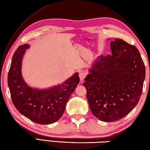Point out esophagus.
<instances>
[{"label":"esophagus","mask_w":150,"mask_h":150,"mask_svg":"<svg viewBox=\"0 0 150 150\" xmlns=\"http://www.w3.org/2000/svg\"><path fill=\"white\" fill-rule=\"evenodd\" d=\"M86 72H80V74H79V76H80V79L81 81H83L84 78L86 77Z\"/></svg>","instance_id":"1"}]
</instances>
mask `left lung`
I'll use <instances>...</instances> for the list:
<instances>
[{"mask_svg":"<svg viewBox=\"0 0 150 150\" xmlns=\"http://www.w3.org/2000/svg\"><path fill=\"white\" fill-rule=\"evenodd\" d=\"M112 55L95 59L84 79L91 112L105 122L117 121L137 105L146 76L138 49L121 39L110 42Z\"/></svg>","mask_w":150,"mask_h":150,"instance_id":"left-lung-1","label":"left lung"}]
</instances>
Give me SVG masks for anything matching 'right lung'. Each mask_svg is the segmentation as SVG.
<instances>
[{
	"label": "right lung",
	"instance_id": "1",
	"mask_svg": "<svg viewBox=\"0 0 150 150\" xmlns=\"http://www.w3.org/2000/svg\"><path fill=\"white\" fill-rule=\"evenodd\" d=\"M29 44L19 46L14 53L8 74V85L13 105L28 119L41 125L58 121L65 110L68 100L80 81L78 73L61 84L40 89L28 86L23 78L21 64Z\"/></svg>",
	"mask_w": 150,
	"mask_h": 150
}]
</instances>
